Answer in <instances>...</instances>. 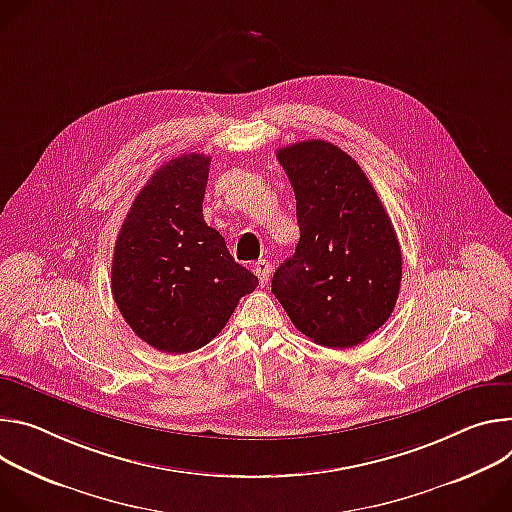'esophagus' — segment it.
Here are the masks:
<instances>
[{
  "mask_svg": "<svg viewBox=\"0 0 512 512\" xmlns=\"http://www.w3.org/2000/svg\"><path fill=\"white\" fill-rule=\"evenodd\" d=\"M254 272H256V276H258V280H260V285L266 287L268 274H270V262H268V260H258V262L254 264Z\"/></svg>",
  "mask_w": 512,
  "mask_h": 512,
  "instance_id": "esophagus-1",
  "label": "esophagus"
}]
</instances>
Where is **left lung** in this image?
I'll return each mask as SVG.
<instances>
[{"label": "left lung", "mask_w": 512, "mask_h": 512, "mask_svg": "<svg viewBox=\"0 0 512 512\" xmlns=\"http://www.w3.org/2000/svg\"><path fill=\"white\" fill-rule=\"evenodd\" d=\"M293 185L301 238L272 276L295 327L327 348L362 344L390 317L403 256L360 164L325 140L276 150Z\"/></svg>", "instance_id": "obj_1"}]
</instances>
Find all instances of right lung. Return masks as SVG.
I'll use <instances>...</instances> for the list:
<instances>
[{
    "instance_id": "obj_1",
    "label": "right lung",
    "mask_w": 512,
    "mask_h": 512,
    "mask_svg": "<svg viewBox=\"0 0 512 512\" xmlns=\"http://www.w3.org/2000/svg\"><path fill=\"white\" fill-rule=\"evenodd\" d=\"M211 156L168 160L134 199L113 248L111 293L132 331L166 354L203 348L258 276L203 219Z\"/></svg>"
}]
</instances>
